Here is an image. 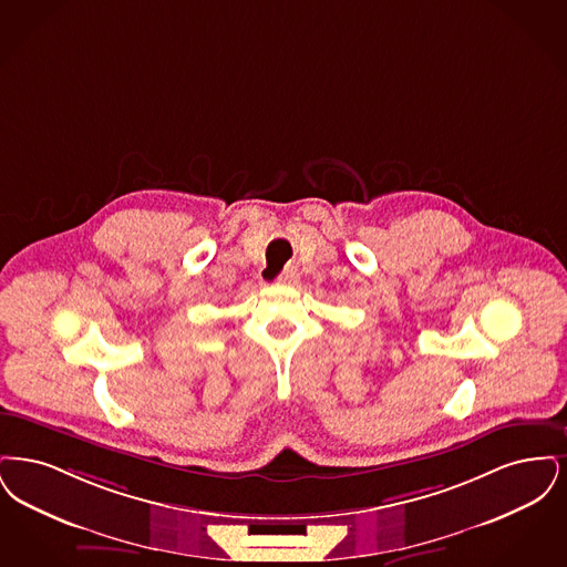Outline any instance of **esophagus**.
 <instances>
[{"label": "esophagus", "instance_id": "obj_1", "mask_svg": "<svg viewBox=\"0 0 567 567\" xmlns=\"http://www.w3.org/2000/svg\"><path fill=\"white\" fill-rule=\"evenodd\" d=\"M277 281H279V284H284V286H292V284L298 281V271L290 267V269H286V271L281 272V275L277 277Z\"/></svg>", "mask_w": 567, "mask_h": 567}]
</instances>
